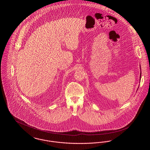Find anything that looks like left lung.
I'll return each mask as SVG.
<instances>
[{"instance_id":"1","label":"left lung","mask_w":150,"mask_h":150,"mask_svg":"<svg viewBox=\"0 0 150 150\" xmlns=\"http://www.w3.org/2000/svg\"><path fill=\"white\" fill-rule=\"evenodd\" d=\"M140 69H141V72H140V80H141V66H140Z\"/></svg>"}]
</instances>
